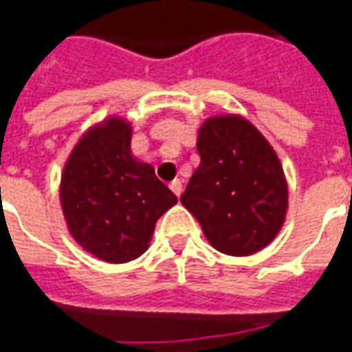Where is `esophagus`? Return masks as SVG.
I'll use <instances>...</instances> for the list:
<instances>
[{
    "mask_svg": "<svg viewBox=\"0 0 352 352\" xmlns=\"http://www.w3.org/2000/svg\"><path fill=\"white\" fill-rule=\"evenodd\" d=\"M169 188H171V192H173L175 196H181V192H183V183H181L179 179H175V181L169 183Z\"/></svg>",
    "mask_w": 352,
    "mask_h": 352,
    "instance_id": "34e87169",
    "label": "esophagus"
}]
</instances>
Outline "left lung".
Listing matches in <instances>:
<instances>
[{
	"mask_svg": "<svg viewBox=\"0 0 352 352\" xmlns=\"http://www.w3.org/2000/svg\"><path fill=\"white\" fill-rule=\"evenodd\" d=\"M199 166L181 196L217 251L251 256L285 224L288 184L267 139L241 115L207 118L198 130Z\"/></svg>",
	"mask_w": 352,
	"mask_h": 352,
	"instance_id": "8db88e82",
	"label": "left lung"
}]
</instances>
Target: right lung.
Instances as JSON below:
<instances>
[{
  "label": "right lung",
  "instance_id": "1",
  "mask_svg": "<svg viewBox=\"0 0 352 352\" xmlns=\"http://www.w3.org/2000/svg\"><path fill=\"white\" fill-rule=\"evenodd\" d=\"M131 124L120 116L85 131L65 160L60 204L77 243L109 264L139 258L156 221L177 196L131 154Z\"/></svg>",
  "mask_w": 352,
  "mask_h": 352
}]
</instances>
